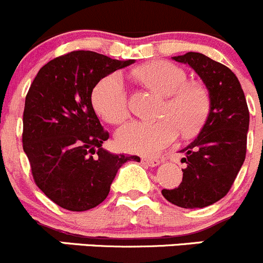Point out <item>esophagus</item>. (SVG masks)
Instances as JSON below:
<instances>
[{"label":"esophagus","mask_w":263,"mask_h":263,"mask_svg":"<svg viewBox=\"0 0 263 263\" xmlns=\"http://www.w3.org/2000/svg\"><path fill=\"white\" fill-rule=\"evenodd\" d=\"M142 163L146 164L148 166H158L161 163L159 159H150V158H144L142 159Z\"/></svg>","instance_id":"1"}]
</instances>
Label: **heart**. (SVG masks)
I'll use <instances>...</instances> for the list:
<instances>
[{"label":"heart","mask_w":263,"mask_h":263,"mask_svg":"<svg viewBox=\"0 0 263 263\" xmlns=\"http://www.w3.org/2000/svg\"><path fill=\"white\" fill-rule=\"evenodd\" d=\"M145 84L169 97L161 121L127 122L116 134L117 144L123 150L136 154L159 153L171 146L179 135V126L190 132L202 122L208 110V99L198 87L187 85L182 68L165 61H155L137 71ZM92 104L109 123H119L128 115V98L123 76L113 72L97 84Z\"/></svg>","instance_id":"heart-1"}]
</instances>
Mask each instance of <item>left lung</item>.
Returning <instances> with one entry per match:
<instances>
[{
  "label": "left lung",
  "instance_id": "left-lung-1",
  "mask_svg": "<svg viewBox=\"0 0 263 263\" xmlns=\"http://www.w3.org/2000/svg\"><path fill=\"white\" fill-rule=\"evenodd\" d=\"M188 65L209 91L210 108L197 137L182 148L183 179L164 197L183 209H202L221 200L246 159L249 112L240 82L230 68L208 55L188 52L172 57Z\"/></svg>",
  "mask_w": 263,
  "mask_h": 263
}]
</instances>
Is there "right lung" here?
Instances as JSON below:
<instances>
[{"label":"right lung","instance_id":"obj_1","mask_svg":"<svg viewBox=\"0 0 263 263\" xmlns=\"http://www.w3.org/2000/svg\"><path fill=\"white\" fill-rule=\"evenodd\" d=\"M135 60L75 50L39 70L25 98L23 147L36 185L70 211H86L107 198L118 169L139 156L102 147L109 134L92 108V89Z\"/></svg>","mask_w":263,"mask_h":263}]
</instances>
